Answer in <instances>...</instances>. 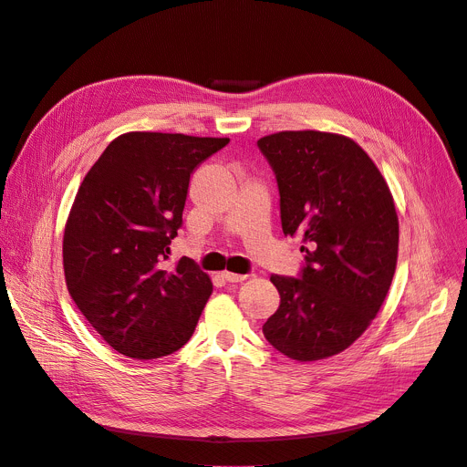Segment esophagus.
<instances>
[{
	"label": "esophagus",
	"mask_w": 467,
	"mask_h": 467,
	"mask_svg": "<svg viewBox=\"0 0 467 467\" xmlns=\"http://www.w3.org/2000/svg\"><path fill=\"white\" fill-rule=\"evenodd\" d=\"M221 278H223L225 282H231V284H236V282H242V280H246V276L244 275H234V273H221Z\"/></svg>",
	"instance_id": "obj_1"
}]
</instances>
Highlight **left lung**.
Instances as JSON below:
<instances>
[{
  "label": "left lung",
  "instance_id": "1",
  "mask_svg": "<svg viewBox=\"0 0 467 467\" xmlns=\"http://www.w3.org/2000/svg\"><path fill=\"white\" fill-rule=\"evenodd\" d=\"M273 166L285 236L303 238L299 278L273 275L280 306L263 326L284 356L347 350L379 314L396 273L400 221L380 170L340 134L284 130L257 141Z\"/></svg>",
  "mask_w": 467,
  "mask_h": 467
}]
</instances>
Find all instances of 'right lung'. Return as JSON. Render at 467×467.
<instances>
[{"label":"right lung","instance_id":"1","mask_svg":"<svg viewBox=\"0 0 467 467\" xmlns=\"http://www.w3.org/2000/svg\"><path fill=\"white\" fill-rule=\"evenodd\" d=\"M229 143L127 132L100 155L69 210L62 257L73 303L108 345L134 359L180 350L212 296V280L182 257L164 271L192 170Z\"/></svg>","mask_w":467,"mask_h":467}]
</instances>
